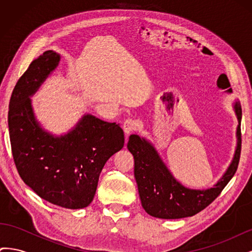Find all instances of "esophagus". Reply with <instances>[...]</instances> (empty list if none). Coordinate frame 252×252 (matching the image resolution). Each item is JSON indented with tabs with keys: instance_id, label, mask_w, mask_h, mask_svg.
<instances>
[{
	"instance_id": "esophagus-1",
	"label": "esophagus",
	"mask_w": 252,
	"mask_h": 252,
	"mask_svg": "<svg viewBox=\"0 0 252 252\" xmlns=\"http://www.w3.org/2000/svg\"><path fill=\"white\" fill-rule=\"evenodd\" d=\"M136 128H138V123L134 120L131 119H128L124 122L123 124V130L126 133V135H128L129 133L133 132L134 130H136Z\"/></svg>"
}]
</instances>
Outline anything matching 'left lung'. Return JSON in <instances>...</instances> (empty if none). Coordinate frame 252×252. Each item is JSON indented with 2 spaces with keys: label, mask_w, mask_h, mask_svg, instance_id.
<instances>
[{
  "label": "left lung",
  "mask_w": 252,
  "mask_h": 252,
  "mask_svg": "<svg viewBox=\"0 0 252 252\" xmlns=\"http://www.w3.org/2000/svg\"><path fill=\"white\" fill-rule=\"evenodd\" d=\"M239 125L236 127V147L232 161L217 184L207 189L187 188L175 180L159 157L156 147L138 134L129 136L128 150L134 158V178L138 184L143 208L158 219H182L192 217L215 201L234 175L241 156L240 102L233 105Z\"/></svg>",
  "instance_id": "1"
}]
</instances>
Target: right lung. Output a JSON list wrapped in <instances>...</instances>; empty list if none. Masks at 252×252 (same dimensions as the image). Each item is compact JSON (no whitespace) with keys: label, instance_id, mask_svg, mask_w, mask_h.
Returning <instances> with one entry per match:
<instances>
[{"label":"right lung","instance_id":"right-lung-1","mask_svg":"<svg viewBox=\"0 0 252 252\" xmlns=\"http://www.w3.org/2000/svg\"><path fill=\"white\" fill-rule=\"evenodd\" d=\"M59 53L47 50L19 79L9 103L12 156L25 184L53 205L85 208L93 202L100 173L108 158L124 146L119 124L84 114L71 130L55 135L41 126L32 98L58 67Z\"/></svg>","mask_w":252,"mask_h":252}]
</instances>
